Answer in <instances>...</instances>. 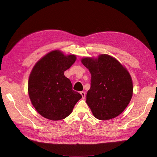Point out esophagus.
I'll return each mask as SVG.
<instances>
[{
    "label": "esophagus",
    "instance_id": "1",
    "mask_svg": "<svg viewBox=\"0 0 157 157\" xmlns=\"http://www.w3.org/2000/svg\"><path fill=\"white\" fill-rule=\"evenodd\" d=\"M80 94H81V95H82V98H83V99H84L85 97H86V93L84 92V91H80Z\"/></svg>",
    "mask_w": 157,
    "mask_h": 157
}]
</instances>
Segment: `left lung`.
<instances>
[{"mask_svg":"<svg viewBox=\"0 0 157 157\" xmlns=\"http://www.w3.org/2000/svg\"><path fill=\"white\" fill-rule=\"evenodd\" d=\"M81 62L91 75L86 102L93 115L100 120L120 115L130 102L133 92L132 78L126 68L108 55L83 58Z\"/></svg>","mask_w":157,"mask_h":157,"instance_id":"1","label":"left lung"}]
</instances>
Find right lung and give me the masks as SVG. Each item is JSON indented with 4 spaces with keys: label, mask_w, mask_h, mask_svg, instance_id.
I'll return each instance as SVG.
<instances>
[{
    "label": "right lung",
    "mask_w": 157,
    "mask_h": 157,
    "mask_svg": "<svg viewBox=\"0 0 157 157\" xmlns=\"http://www.w3.org/2000/svg\"><path fill=\"white\" fill-rule=\"evenodd\" d=\"M74 55L52 51L37 62L29 77L28 90L32 105L41 116L53 121L67 117L82 95L72 89L66 71L76 60Z\"/></svg>",
    "instance_id": "1"
}]
</instances>
